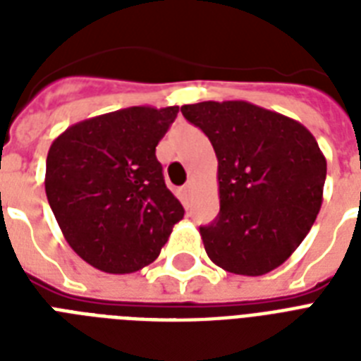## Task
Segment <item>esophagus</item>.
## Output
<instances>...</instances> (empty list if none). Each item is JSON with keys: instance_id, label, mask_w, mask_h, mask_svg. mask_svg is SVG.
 <instances>
[{"instance_id": "1", "label": "esophagus", "mask_w": 361, "mask_h": 361, "mask_svg": "<svg viewBox=\"0 0 361 361\" xmlns=\"http://www.w3.org/2000/svg\"><path fill=\"white\" fill-rule=\"evenodd\" d=\"M191 185H192V181L189 180V181H187V183H185V185H183V189H181V191H183V195H185V197H187V195H189V192H191Z\"/></svg>"}]
</instances>
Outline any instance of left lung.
Segmentation results:
<instances>
[{"label":"left lung","instance_id":"1","mask_svg":"<svg viewBox=\"0 0 361 361\" xmlns=\"http://www.w3.org/2000/svg\"><path fill=\"white\" fill-rule=\"evenodd\" d=\"M217 157L219 215L200 226L212 262L238 275L279 268L322 206L326 157L300 121L247 101L183 104Z\"/></svg>","mask_w":361,"mask_h":361}]
</instances>
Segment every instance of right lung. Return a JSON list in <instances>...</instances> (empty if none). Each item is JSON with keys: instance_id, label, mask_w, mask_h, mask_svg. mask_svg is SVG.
Here are the masks:
<instances>
[{"instance_id": "1", "label": "right lung", "mask_w": 361, "mask_h": 361, "mask_svg": "<svg viewBox=\"0 0 361 361\" xmlns=\"http://www.w3.org/2000/svg\"><path fill=\"white\" fill-rule=\"evenodd\" d=\"M178 106H130L71 125L52 142L44 189L73 251L106 274H133L159 257L183 206L155 147Z\"/></svg>"}]
</instances>
